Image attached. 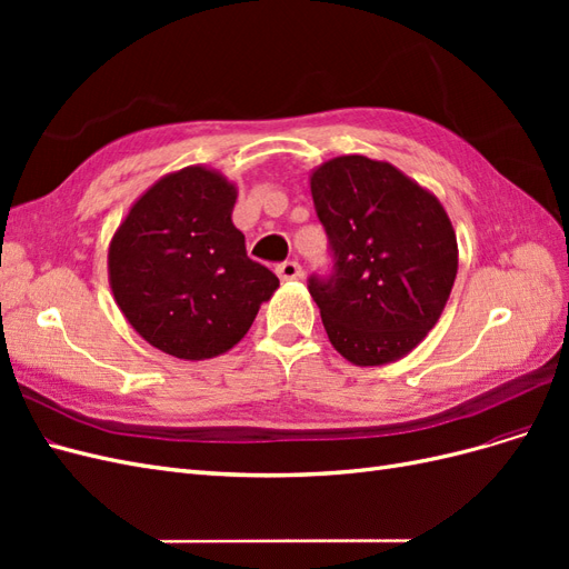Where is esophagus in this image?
<instances>
[{"label":"esophagus","instance_id":"34e87169","mask_svg":"<svg viewBox=\"0 0 569 569\" xmlns=\"http://www.w3.org/2000/svg\"><path fill=\"white\" fill-rule=\"evenodd\" d=\"M278 278L282 282H295V280H301L303 278V270L297 261H284L278 266Z\"/></svg>","mask_w":569,"mask_h":569}]
</instances>
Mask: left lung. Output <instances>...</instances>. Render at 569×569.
Returning a JSON list of instances; mask_svg holds the SVG:
<instances>
[{"instance_id": "1", "label": "left lung", "mask_w": 569, "mask_h": 569, "mask_svg": "<svg viewBox=\"0 0 569 569\" xmlns=\"http://www.w3.org/2000/svg\"><path fill=\"white\" fill-rule=\"evenodd\" d=\"M335 274L308 280L332 347L360 368L410 353L439 322L458 272L441 201L399 168L351 153L311 170Z\"/></svg>"}]
</instances>
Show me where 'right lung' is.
Here are the masks:
<instances>
[{"label": "right lung", "instance_id": "obj_1", "mask_svg": "<svg viewBox=\"0 0 569 569\" xmlns=\"http://www.w3.org/2000/svg\"><path fill=\"white\" fill-rule=\"evenodd\" d=\"M237 184L206 166L153 182L109 242L120 313L153 349L180 360L228 353L280 280L251 261L234 228Z\"/></svg>", "mask_w": 569, "mask_h": 569}]
</instances>
